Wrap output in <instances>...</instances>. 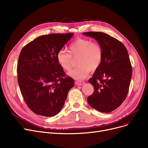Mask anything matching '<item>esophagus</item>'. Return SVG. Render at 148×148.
I'll list each match as a JSON object with an SVG mask.
<instances>
[{
  "mask_svg": "<svg viewBox=\"0 0 148 148\" xmlns=\"http://www.w3.org/2000/svg\"><path fill=\"white\" fill-rule=\"evenodd\" d=\"M75 84L77 86H82V85L84 84V82H79V81H75Z\"/></svg>",
  "mask_w": 148,
  "mask_h": 148,
  "instance_id": "esophagus-1",
  "label": "esophagus"
}]
</instances>
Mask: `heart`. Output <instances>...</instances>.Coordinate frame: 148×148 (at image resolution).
Masks as SVG:
<instances>
[{
    "label": "heart",
    "mask_w": 148,
    "mask_h": 148,
    "mask_svg": "<svg viewBox=\"0 0 148 148\" xmlns=\"http://www.w3.org/2000/svg\"><path fill=\"white\" fill-rule=\"evenodd\" d=\"M69 53L60 50L56 55L60 66L65 71H69L72 67L73 58L79 56L77 60L79 66L71 70L68 75L72 78L80 80L88 77L90 70L95 71L101 64L103 57L101 45L90 40L78 38L69 46Z\"/></svg>",
    "instance_id": "obj_1"
}]
</instances>
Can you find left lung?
<instances>
[{
	"mask_svg": "<svg viewBox=\"0 0 148 148\" xmlns=\"http://www.w3.org/2000/svg\"><path fill=\"white\" fill-rule=\"evenodd\" d=\"M83 34L96 40L103 53L101 65L89 80L94 92L88 97V102L100 112L110 113L121 105L128 92L132 67L127 50L121 42L105 33Z\"/></svg>",
	"mask_w": 148,
	"mask_h": 148,
	"instance_id": "8db88e82",
	"label": "left lung"
}]
</instances>
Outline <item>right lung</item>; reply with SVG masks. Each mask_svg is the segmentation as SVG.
Masks as SVG:
<instances>
[{
    "label": "right lung",
    "mask_w": 148,
    "mask_h": 148,
    "mask_svg": "<svg viewBox=\"0 0 148 148\" xmlns=\"http://www.w3.org/2000/svg\"><path fill=\"white\" fill-rule=\"evenodd\" d=\"M73 33L39 36L21 50L17 64V79L21 95L35 113L51 117L60 112L68 93L74 84L56 59L58 52Z\"/></svg>",
    "instance_id": "add662e5"
}]
</instances>
